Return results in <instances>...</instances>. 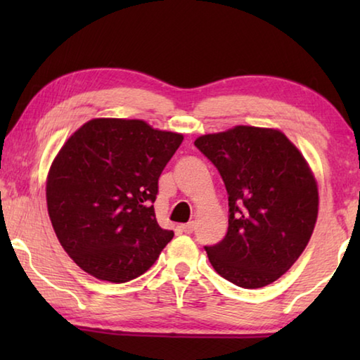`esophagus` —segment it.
<instances>
[{"label":"esophagus","instance_id":"esophagus-1","mask_svg":"<svg viewBox=\"0 0 360 360\" xmlns=\"http://www.w3.org/2000/svg\"><path fill=\"white\" fill-rule=\"evenodd\" d=\"M193 229H195L193 222H188V224H182V225H181V231H182V233H187V235L192 233Z\"/></svg>","mask_w":360,"mask_h":360}]
</instances>
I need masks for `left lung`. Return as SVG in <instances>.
Wrapping results in <instances>:
<instances>
[{"instance_id": "8db88e82", "label": "left lung", "mask_w": 360, "mask_h": 360, "mask_svg": "<svg viewBox=\"0 0 360 360\" xmlns=\"http://www.w3.org/2000/svg\"><path fill=\"white\" fill-rule=\"evenodd\" d=\"M195 146L214 163L229 195V229L205 246L214 270L245 289L284 275L307 248L318 219V184L284 133L238 125Z\"/></svg>"}]
</instances>
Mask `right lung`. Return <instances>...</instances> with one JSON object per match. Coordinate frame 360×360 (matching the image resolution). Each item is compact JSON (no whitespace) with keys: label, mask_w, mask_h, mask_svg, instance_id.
<instances>
[{"label":"right lung","mask_w":360,"mask_h":360,"mask_svg":"<svg viewBox=\"0 0 360 360\" xmlns=\"http://www.w3.org/2000/svg\"><path fill=\"white\" fill-rule=\"evenodd\" d=\"M182 135L143 120L94 119L60 149L47 176V210L60 245L85 273L127 283L173 238L157 224L158 178Z\"/></svg>","instance_id":"add662e5"}]
</instances>
